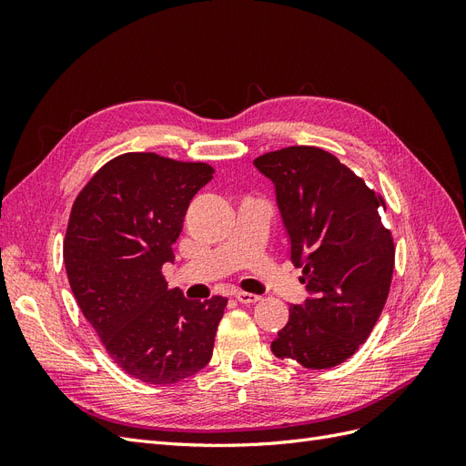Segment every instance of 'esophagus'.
<instances>
[{"instance_id":"esophagus-1","label":"esophagus","mask_w":466,"mask_h":466,"mask_svg":"<svg viewBox=\"0 0 466 466\" xmlns=\"http://www.w3.org/2000/svg\"><path fill=\"white\" fill-rule=\"evenodd\" d=\"M235 299H237L238 303H257L260 298H258V295H255V293L237 291V293H235Z\"/></svg>"}]
</instances>
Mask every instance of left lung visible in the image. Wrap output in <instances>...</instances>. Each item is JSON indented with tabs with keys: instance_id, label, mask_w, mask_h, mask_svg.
Wrapping results in <instances>:
<instances>
[{
	"instance_id": "8db88e82",
	"label": "left lung",
	"mask_w": 466,
	"mask_h": 466,
	"mask_svg": "<svg viewBox=\"0 0 466 466\" xmlns=\"http://www.w3.org/2000/svg\"><path fill=\"white\" fill-rule=\"evenodd\" d=\"M272 180L291 262L307 298L272 342L274 356L307 370H330L356 354L383 311L394 243L379 208L385 202L332 153L293 146L260 155Z\"/></svg>"
}]
</instances>
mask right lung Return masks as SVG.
<instances>
[{
  "label": "right lung",
  "instance_id": "obj_1",
  "mask_svg": "<svg viewBox=\"0 0 466 466\" xmlns=\"http://www.w3.org/2000/svg\"><path fill=\"white\" fill-rule=\"evenodd\" d=\"M211 175L206 163L124 153L98 168L69 216L64 264L81 313L118 368L149 385L198 373L214 354L228 299H187L161 274Z\"/></svg>",
  "mask_w": 466,
  "mask_h": 466
}]
</instances>
